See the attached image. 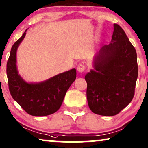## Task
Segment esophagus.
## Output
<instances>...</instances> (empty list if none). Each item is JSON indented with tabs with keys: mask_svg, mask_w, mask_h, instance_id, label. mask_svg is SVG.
<instances>
[{
	"mask_svg": "<svg viewBox=\"0 0 148 148\" xmlns=\"http://www.w3.org/2000/svg\"><path fill=\"white\" fill-rule=\"evenodd\" d=\"M85 69H86L85 66L82 64H79L77 66V71L80 73H82L83 71L85 70Z\"/></svg>",
	"mask_w": 148,
	"mask_h": 148,
	"instance_id": "34e87169",
	"label": "esophagus"
}]
</instances>
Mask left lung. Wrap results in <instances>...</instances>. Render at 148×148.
Masks as SVG:
<instances>
[{"instance_id":"1","label":"left lung","mask_w":148,"mask_h":148,"mask_svg":"<svg viewBox=\"0 0 148 148\" xmlns=\"http://www.w3.org/2000/svg\"><path fill=\"white\" fill-rule=\"evenodd\" d=\"M93 69L85 76L89 108L102 116H114L131 103L138 78L137 54L124 31L114 24L110 44L93 57Z\"/></svg>"}]
</instances>
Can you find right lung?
I'll use <instances>...</instances> for the list:
<instances>
[{"mask_svg": "<svg viewBox=\"0 0 148 148\" xmlns=\"http://www.w3.org/2000/svg\"><path fill=\"white\" fill-rule=\"evenodd\" d=\"M27 30L11 48L6 70L9 90L12 98L29 114L47 116L60 108L66 91L75 81L77 71L74 68L40 82L29 83L24 80L17 70V51Z\"/></svg>", "mask_w": 148, "mask_h": 148, "instance_id": "1", "label": "right lung"}]
</instances>
